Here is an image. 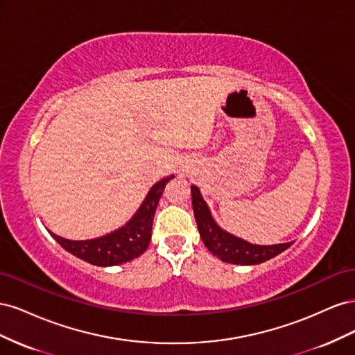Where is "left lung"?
Wrapping results in <instances>:
<instances>
[{"instance_id":"obj_1","label":"left lung","mask_w":355,"mask_h":355,"mask_svg":"<svg viewBox=\"0 0 355 355\" xmlns=\"http://www.w3.org/2000/svg\"><path fill=\"white\" fill-rule=\"evenodd\" d=\"M191 194L200 237L207 249L214 256H218L220 261L235 265H257L268 259H272V257L292 245V243L257 245L235 237V235L223 231L214 222L207 202L202 200L201 192L197 187H191Z\"/></svg>"}]
</instances>
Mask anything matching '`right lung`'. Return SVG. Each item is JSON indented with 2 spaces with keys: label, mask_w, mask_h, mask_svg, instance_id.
<instances>
[{
  "label": "right lung",
  "mask_w": 355,
  "mask_h": 355,
  "mask_svg": "<svg viewBox=\"0 0 355 355\" xmlns=\"http://www.w3.org/2000/svg\"><path fill=\"white\" fill-rule=\"evenodd\" d=\"M175 176H167L149 189L142 206L135 213V216L128 220L124 227L115 230L99 239L73 241L62 239L59 235L50 232L63 249L80 259L96 266H114L133 261L141 256L151 241L153 220L158 206V201L163 196V191L170 179Z\"/></svg>",
  "instance_id": "right-lung-1"
}]
</instances>
